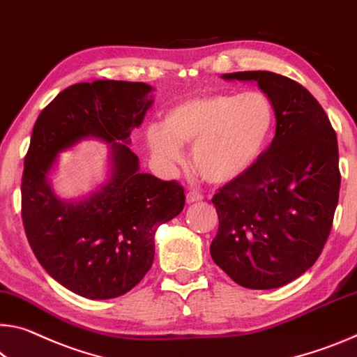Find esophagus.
<instances>
[{
    "label": "esophagus",
    "instance_id": "esophagus-1",
    "mask_svg": "<svg viewBox=\"0 0 357 357\" xmlns=\"http://www.w3.org/2000/svg\"><path fill=\"white\" fill-rule=\"evenodd\" d=\"M203 200V195L200 194L199 190H190L188 194V203H195V202H200Z\"/></svg>",
    "mask_w": 357,
    "mask_h": 357
}]
</instances>
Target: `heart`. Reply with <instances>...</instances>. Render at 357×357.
Instances as JSON below:
<instances>
[{"instance_id":"b5f03b06","label":"heart","mask_w":357,"mask_h":357,"mask_svg":"<svg viewBox=\"0 0 357 357\" xmlns=\"http://www.w3.org/2000/svg\"><path fill=\"white\" fill-rule=\"evenodd\" d=\"M275 126V107L265 93H214L172 107L162 127H149L148 141L154 157L168 167L181 160V146L194 144L197 172L211 183H229L260 160Z\"/></svg>"}]
</instances>
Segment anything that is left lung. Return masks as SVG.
<instances>
[{"label": "left lung", "mask_w": 357, "mask_h": 357, "mask_svg": "<svg viewBox=\"0 0 357 357\" xmlns=\"http://www.w3.org/2000/svg\"><path fill=\"white\" fill-rule=\"evenodd\" d=\"M224 79L256 81L275 107V138L245 174L211 199L219 229L211 257L236 284L275 289L303 275L329 238L340 192L337 133L313 95L271 71Z\"/></svg>", "instance_id": "obj_1"}]
</instances>
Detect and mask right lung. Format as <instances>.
<instances>
[{"mask_svg":"<svg viewBox=\"0 0 357 357\" xmlns=\"http://www.w3.org/2000/svg\"><path fill=\"white\" fill-rule=\"evenodd\" d=\"M151 90L144 82L75 84L33 127L20 188L25 234L43 268L77 296L103 301L133 289L152 267L157 227L184 208L183 185L139 173L127 146ZM87 136L113 143V176L87 201L56 199L45 179L56 152Z\"/></svg>","mask_w":357,"mask_h":357,"instance_id":"1","label":"right lung"}]
</instances>
